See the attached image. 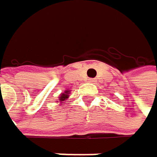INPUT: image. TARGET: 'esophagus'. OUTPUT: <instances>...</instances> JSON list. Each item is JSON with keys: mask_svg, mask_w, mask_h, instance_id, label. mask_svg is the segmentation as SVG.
I'll return each mask as SVG.
<instances>
[{"mask_svg": "<svg viewBox=\"0 0 157 157\" xmlns=\"http://www.w3.org/2000/svg\"><path fill=\"white\" fill-rule=\"evenodd\" d=\"M88 82H90V83H94V82H95V79H94V78H89V79H88Z\"/></svg>", "mask_w": 157, "mask_h": 157, "instance_id": "esophagus-1", "label": "esophagus"}]
</instances>
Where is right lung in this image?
<instances>
[{"label": "right lung", "instance_id": "obj_1", "mask_svg": "<svg viewBox=\"0 0 157 157\" xmlns=\"http://www.w3.org/2000/svg\"><path fill=\"white\" fill-rule=\"evenodd\" d=\"M69 93H70V91H69V90H66L64 93H62V94L60 95V97L59 98V100L60 102L66 100V99L69 98Z\"/></svg>", "mask_w": 157, "mask_h": 157}]
</instances>
